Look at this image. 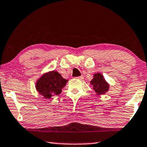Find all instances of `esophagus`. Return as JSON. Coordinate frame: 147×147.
Instances as JSON below:
<instances>
[{"instance_id":"34e87169","label":"esophagus","mask_w":147,"mask_h":147,"mask_svg":"<svg viewBox=\"0 0 147 147\" xmlns=\"http://www.w3.org/2000/svg\"><path fill=\"white\" fill-rule=\"evenodd\" d=\"M77 79H78V80H83V79L84 78V76H78V77H77L76 78Z\"/></svg>"}]
</instances>
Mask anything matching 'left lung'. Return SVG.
Masks as SVG:
<instances>
[{"label":"left lung","instance_id":"8db88e82","mask_svg":"<svg viewBox=\"0 0 147 147\" xmlns=\"http://www.w3.org/2000/svg\"><path fill=\"white\" fill-rule=\"evenodd\" d=\"M91 84L93 86V88L95 92L99 95L105 94L109 89V86L101 74H95L94 78L91 80Z\"/></svg>","mask_w":147,"mask_h":147}]
</instances>
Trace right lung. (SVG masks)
I'll use <instances>...</instances> for the list:
<instances>
[{"instance_id": "obj_1", "label": "right lung", "mask_w": 147, "mask_h": 147, "mask_svg": "<svg viewBox=\"0 0 147 147\" xmlns=\"http://www.w3.org/2000/svg\"><path fill=\"white\" fill-rule=\"evenodd\" d=\"M67 82V80L61 77L58 71H52L40 78L36 88L40 94L49 99L54 95H59Z\"/></svg>"}]
</instances>
